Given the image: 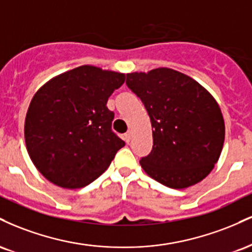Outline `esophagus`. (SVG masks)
Wrapping results in <instances>:
<instances>
[{
    "mask_svg": "<svg viewBox=\"0 0 252 252\" xmlns=\"http://www.w3.org/2000/svg\"><path fill=\"white\" fill-rule=\"evenodd\" d=\"M131 137H132V132L131 131H128V132H126V134H124V141H126V143L130 142Z\"/></svg>",
    "mask_w": 252,
    "mask_h": 252,
    "instance_id": "obj_1",
    "label": "esophagus"
}]
</instances>
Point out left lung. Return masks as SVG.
I'll return each instance as SVG.
<instances>
[{"label":"left lung","instance_id":"1","mask_svg":"<svg viewBox=\"0 0 252 252\" xmlns=\"http://www.w3.org/2000/svg\"><path fill=\"white\" fill-rule=\"evenodd\" d=\"M126 83L142 100L152 122L153 149L140 160L144 172L175 189L206 178L225 138L215 98L192 78L170 68L129 73Z\"/></svg>","mask_w":252,"mask_h":252}]
</instances>
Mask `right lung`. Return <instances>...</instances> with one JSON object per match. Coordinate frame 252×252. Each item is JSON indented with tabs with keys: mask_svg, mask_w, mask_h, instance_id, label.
Here are the masks:
<instances>
[{
	"mask_svg": "<svg viewBox=\"0 0 252 252\" xmlns=\"http://www.w3.org/2000/svg\"><path fill=\"white\" fill-rule=\"evenodd\" d=\"M126 76L84 65L46 83L25 122L28 154L47 180L82 189L105 172L126 142L112 131L109 97Z\"/></svg>",
	"mask_w": 252,
	"mask_h": 252,
	"instance_id": "add662e5",
	"label": "right lung"
}]
</instances>
